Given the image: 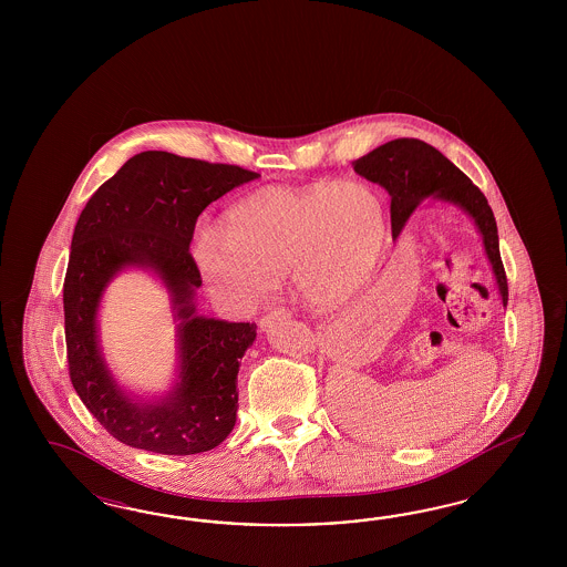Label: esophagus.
Instances as JSON below:
<instances>
[{
  "instance_id": "esophagus-1",
  "label": "esophagus",
  "mask_w": 567,
  "mask_h": 567,
  "mask_svg": "<svg viewBox=\"0 0 567 567\" xmlns=\"http://www.w3.org/2000/svg\"><path fill=\"white\" fill-rule=\"evenodd\" d=\"M289 318H291V313H289L287 309H275V311L266 313V316L259 320V328H261L264 332H268L275 324L282 322V320H289Z\"/></svg>"
}]
</instances>
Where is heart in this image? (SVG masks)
I'll return each instance as SVG.
<instances>
[{
  "label": "heart",
  "mask_w": 567,
  "mask_h": 567,
  "mask_svg": "<svg viewBox=\"0 0 567 567\" xmlns=\"http://www.w3.org/2000/svg\"><path fill=\"white\" fill-rule=\"evenodd\" d=\"M384 237L386 212L378 190L344 178L247 195L228 209L224 228H195L190 258L209 292L230 308H259L291 275L308 306L332 309L368 282Z\"/></svg>",
  "instance_id": "1"
}]
</instances>
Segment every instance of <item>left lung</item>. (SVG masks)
I'll use <instances>...</instances> for the list:
<instances>
[{"label":"left lung","instance_id":"1","mask_svg":"<svg viewBox=\"0 0 567 567\" xmlns=\"http://www.w3.org/2000/svg\"><path fill=\"white\" fill-rule=\"evenodd\" d=\"M353 171L391 195L393 239L401 235L417 206L426 199L460 207L472 218L482 237L484 254L497 280L498 295L507 306V276L498 251L493 209L482 190L445 155L417 138H395L353 162Z\"/></svg>","mask_w":567,"mask_h":567}]
</instances>
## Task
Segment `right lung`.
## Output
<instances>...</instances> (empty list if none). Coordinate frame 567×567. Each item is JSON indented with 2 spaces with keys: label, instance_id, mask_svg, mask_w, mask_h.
<instances>
[{
  "label": "right lung",
  "instance_id": "right-lung-1",
  "mask_svg": "<svg viewBox=\"0 0 567 567\" xmlns=\"http://www.w3.org/2000/svg\"><path fill=\"white\" fill-rule=\"evenodd\" d=\"M258 176L239 166L141 152L93 193L79 216L64 278L70 380L86 410L124 445L195 455L220 445L235 429L239 360L258 327L197 313L202 276L189 243L212 202ZM131 267L156 276L177 324V378L152 400L121 386L99 339L102 292Z\"/></svg>",
  "mask_w": 567,
  "mask_h": 567
}]
</instances>
